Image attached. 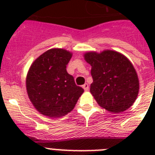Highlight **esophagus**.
<instances>
[{"label":"esophagus","mask_w":155,"mask_h":155,"mask_svg":"<svg viewBox=\"0 0 155 155\" xmlns=\"http://www.w3.org/2000/svg\"><path fill=\"white\" fill-rule=\"evenodd\" d=\"M82 87L84 88V91H88V89H89V86H88V84H87V83H85L84 84H83V85H82Z\"/></svg>","instance_id":"obj_1"}]
</instances>
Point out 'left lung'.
<instances>
[{"instance_id": "left-lung-1", "label": "left lung", "mask_w": 155, "mask_h": 155, "mask_svg": "<svg viewBox=\"0 0 155 155\" xmlns=\"http://www.w3.org/2000/svg\"><path fill=\"white\" fill-rule=\"evenodd\" d=\"M84 59L91 66L90 91L98 105L114 113L130 107L139 91L137 74L130 61L113 50L87 53Z\"/></svg>"}]
</instances>
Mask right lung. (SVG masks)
<instances>
[{
    "label": "right lung",
    "mask_w": 155,
    "mask_h": 155,
    "mask_svg": "<svg viewBox=\"0 0 155 155\" xmlns=\"http://www.w3.org/2000/svg\"><path fill=\"white\" fill-rule=\"evenodd\" d=\"M71 53L63 49L47 50L33 62L26 78L28 98L41 114L61 117L74 108L84 89L67 71Z\"/></svg>",
    "instance_id": "add662e5"
}]
</instances>
